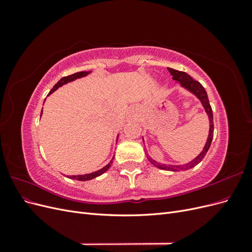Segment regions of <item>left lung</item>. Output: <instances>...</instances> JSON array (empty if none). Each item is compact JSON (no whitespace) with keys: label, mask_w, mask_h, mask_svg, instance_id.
I'll use <instances>...</instances> for the list:
<instances>
[{"label":"left lung","mask_w":252,"mask_h":252,"mask_svg":"<svg viewBox=\"0 0 252 252\" xmlns=\"http://www.w3.org/2000/svg\"><path fill=\"white\" fill-rule=\"evenodd\" d=\"M168 71L171 73L172 79L174 81H177L178 83H180V85L183 88L187 89L189 93H191L192 94H194L197 98H199L202 106L206 111V113H207L208 119H209V133H208L207 141H206V144H205L203 150L201 151V154L197 156L195 158H193L191 162H189V163L184 164V165H166V164L158 163L157 161H155L154 158H151L147 155V158L149 159V162L154 166L158 167V168H159V169L171 170V171H183V170H188L190 168H192V167H194L195 165L199 164L204 158L206 154H207V151H208L210 145H211L212 138H213V114H212L211 106L209 104L207 93H206L205 88L201 85L199 82L194 81L191 77H190V75H188L184 71L175 70V69H172V68H168ZM143 141H144V139H143Z\"/></svg>","instance_id":"8db88e82"}]
</instances>
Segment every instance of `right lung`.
<instances>
[{"mask_svg": "<svg viewBox=\"0 0 252 252\" xmlns=\"http://www.w3.org/2000/svg\"><path fill=\"white\" fill-rule=\"evenodd\" d=\"M91 71H81V72H77V73H73V74H71V75H68V77H64V78H62L61 79L55 86H53V88L50 90V93H49V94H51L52 93H55V91L59 88V87H62L63 85H65V84H67V83H69V82H72V81H74V80H77V79H81V78H84V77H86V75H88L89 73H90ZM48 94V95H49ZM42 112H43V109H42ZM42 114V113H41ZM118 138H119V135H118ZM118 138H117V141H118ZM113 158H114V157L112 158V159L111 161L106 165V166H104L102 169H100V170H97V171H94V172H91V173H87V174H78V175H66V177L68 178V179H72V180H78V181H89V180H93V179H94V178H96V177H100L101 174H103L105 171H107L108 169H109V167L111 166V164H112V161H113Z\"/></svg>", "mask_w": 252, "mask_h": 252, "instance_id": "right-lung-1", "label": "right lung"}]
</instances>
